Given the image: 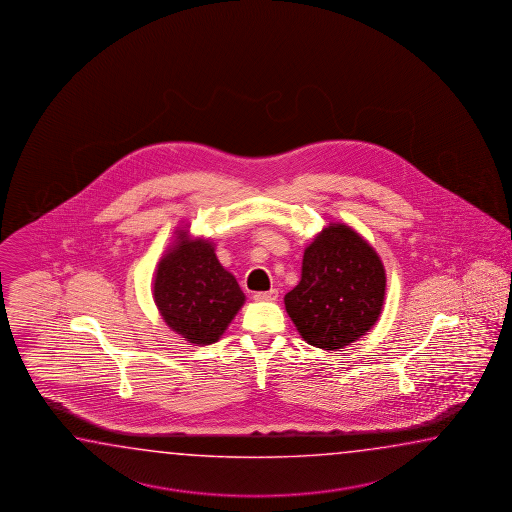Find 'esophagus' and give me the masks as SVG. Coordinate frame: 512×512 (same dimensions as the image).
<instances>
[{
	"mask_svg": "<svg viewBox=\"0 0 512 512\" xmlns=\"http://www.w3.org/2000/svg\"><path fill=\"white\" fill-rule=\"evenodd\" d=\"M254 300L276 301L278 300V291H276V289H271V291L256 292V294H254Z\"/></svg>",
	"mask_w": 512,
	"mask_h": 512,
	"instance_id": "1",
	"label": "esophagus"
}]
</instances>
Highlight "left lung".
<instances>
[{
    "label": "left lung",
    "mask_w": 512,
    "mask_h": 512,
    "mask_svg": "<svg viewBox=\"0 0 512 512\" xmlns=\"http://www.w3.org/2000/svg\"><path fill=\"white\" fill-rule=\"evenodd\" d=\"M378 252L343 223H329L303 252L301 280L285 309L301 338L336 351L371 331L385 300Z\"/></svg>",
    "instance_id": "8db88e82"
}]
</instances>
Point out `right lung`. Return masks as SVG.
Wrapping results in <instances>:
<instances>
[{
  "label": "right lung",
  "instance_id": "obj_1",
  "mask_svg": "<svg viewBox=\"0 0 512 512\" xmlns=\"http://www.w3.org/2000/svg\"><path fill=\"white\" fill-rule=\"evenodd\" d=\"M176 232L154 274V303L181 338L211 345L234 320L245 294L231 272L221 267L211 240L192 238L189 229Z\"/></svg>",
  "mask_w": 512,
  "mask_h": 512
}]
</instances>
